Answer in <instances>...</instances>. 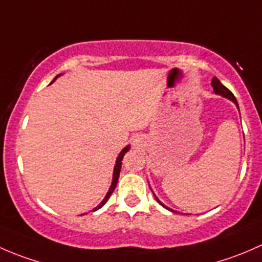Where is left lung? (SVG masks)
<instances>
[{
    "label": "left lung",
    "mask_w": 262,
    "mask_h": 262,
    "mask_svg": "<svg viewBox=\"0 0 262 262\" xmlns=\"http://www.w3.org/2000/svg\"><path fill=\"white\" fill-rule=\"evenodd\" d=\"M212 86H213L214 94H215V95H221V96L226 97V99H228V100H231L232 102H234V104H236L237 109H238V104H237V100H236V97H234V95L232 94V92L229 91V90L227 89L226 86H223V84L221 83V81H219L216 77H213V80H212ZM238 110H239V109H238ZM155 198H156V200H157V202L160 203V204L162 205L163 208H166V209H168V210H170V212H175V210H172V209H170V208H168V207H166V205L163 204V203L161 202V200L158 199V198L156 196V195H155ZM175 213H176V212H175Z\"/></svg>",
    "instance_id": "1"
}]
</instances>
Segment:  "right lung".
<instances>
[{"label": "right lung", "instance_id": "add662e5", "mask_svg": "<svg viewBox=\"0 0 262 262\" xmlns=\"http://www.w3.org/2000/svg\"><path fill=\"white\" fill-rule=\"evenodd\" d=\"M60 75H58L57 77L54 78V80L53 81H55L57 80L58 77H59ZM130 149V146H126V147H124L123 149H121V152L119 153V156L118 157H116V162H115V166H114V172H113V181H112V185H110V187H109V191L106 192V195H105V198L104 199H102V202L100 203L99 205H97L96 208H94V209H92V212H95V210H97V209H100V208L101 207H104L105 205V203L107 202V200H109V198H110V195L113 194V191H114L115 190V186H116V184H118V179H119V175H120V168H121V161H123V157H124V155H125L126 152H128V150Z\"/></svg>", "mask_w": 262, "mask_h": 262}]
</instances>
